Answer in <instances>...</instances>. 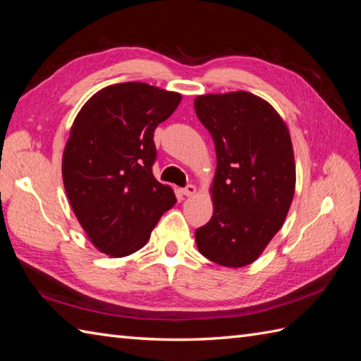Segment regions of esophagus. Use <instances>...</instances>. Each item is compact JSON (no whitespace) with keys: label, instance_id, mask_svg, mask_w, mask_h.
Returning <instances> with one entry per match:
<instances>
[{"label":"esophagus","instance_id":"esophagus-1","mask_svg":"<svg viewBox=\"0 0 361 361\" xmlns=\"http://www.w3.org/2000/svg\"><path fill=\"white\" fill-rule=\"evenodd\" d=\"M195 192H197V188L194 185H188L185 189H183V194H185L186 197H192V195H195Z\"/></svg>","mask_w":361,"mask_h":361}]
</instances>
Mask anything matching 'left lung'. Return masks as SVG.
<instances>
[{
    "label": "left lung",
    "mask_w": 361,
    "mask_h": 361,
    "mask_svg": "<svg viewBox=\"0 0 361 361\" xmlns=\"http://www.w3.org/2000/svg\"><path fill=\"white\" fill-rule=\"evenodd\" d=\"M195 113L216 145L214 214L195 231L197 248L219 265L247 267L262 255L286 220L296 186L286 121L248 91L202 94Z\"/></svg>",
    "instance_id": "left-lung-1"
}]
</instances>
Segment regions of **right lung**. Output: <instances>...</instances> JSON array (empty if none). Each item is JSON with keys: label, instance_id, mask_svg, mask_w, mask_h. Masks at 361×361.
Wrapping results in <instances>:
<instances>
[{"label": "right lung", "instance_id": "add662e5", "mask_svg": "<svg viewBox=\"0 0 361 361\" xmlns=\"http://www.w3.org/2000/svg\"><path fill=\"white\" fill-rule=\"evenodd\" d=\"M180 102L175 91L116 83L91 96L73 122L62 158L63 186L90 242L110 257L141 250L176 203L152 166L153 132Z\"/></svg>", "mask_w": 361, "mask_h": 361}]
</instances>
